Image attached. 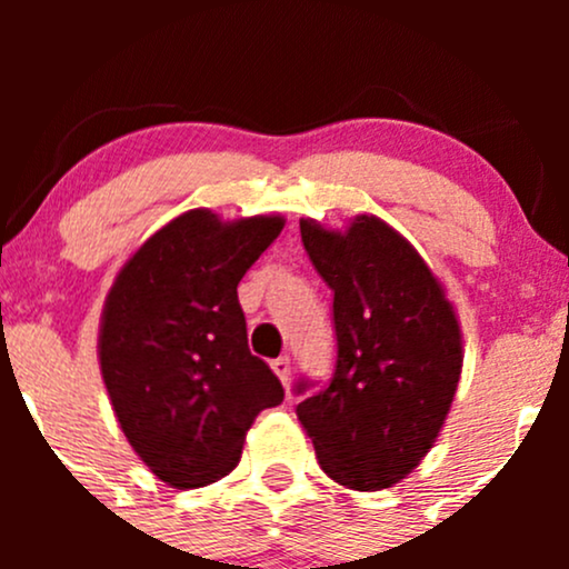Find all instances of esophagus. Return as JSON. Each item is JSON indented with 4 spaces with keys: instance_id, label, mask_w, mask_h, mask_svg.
Wrapping results in <instances>:
<instances>
[{
    "instance_id": "34e87169",
    "label": "esophagus",
    "mask_w": 569,
    "mask_h": 569,
    "mask_svg": "<svg viewBox=\"0 0 569 569\" xmlns=\"http://www.w3.org/2000/svg\"><path fill=\"white\" fill-rule=\"evenodd\" d=\"M272 371H276V375L280 377V382L289 388V382H291V358L289 356L276 358V361H272Z\"/></svg>"
}]
</instances>
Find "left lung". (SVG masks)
Returning <instances> with one entry per match:
<instances>
[{"instance_id":"1","label":"left lung","mask_w":569,"mask_h":569,"mask_svg":"<svg viewBox=\"0 0 569 569\" xmlns=\"http://www.w3.org/2000/svg\"><path fill=\"white\" fill-rule=\"evenodd\" d=\"M318 276L335 291L337 367L297 417L337 485L377 492L415 471L460 382L462 335L439 278L403 234L361 213L345 232L299 219ZM297 382V393L310 390Z\"/></svg>"}]
</instances>
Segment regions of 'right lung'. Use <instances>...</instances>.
Listing matches in <instances>:
<instances>
[{"label":"right lung","mask_w":569,"mask_h":569,"mask_svg":"<svg viewBox=\"0 0 569 569\" xmlns=\"http://www.w3.org/2000/svg\"><path fill=\"white\" fill-rule=\"evenodd\" d=\"M283 230V217L221 221L181 213L117 272L98 361L122 433L176 489L213 485L240 462L248 428L283 401L251 356L238 283Z\"/></svg>","instance_id":"add662e5"}]
</instances>
